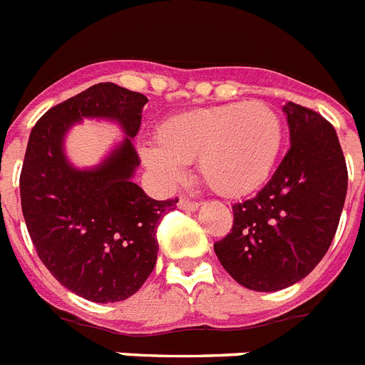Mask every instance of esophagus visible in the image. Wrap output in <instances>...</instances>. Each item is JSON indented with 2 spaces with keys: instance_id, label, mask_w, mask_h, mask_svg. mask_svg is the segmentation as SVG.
Listing matches in <instances>:
<instances>
[{
  "instance_id": "34e87169",
  "label": "esophagus",
  "mask_w": 365,
  "mask_h": 365,
  "mask_svg": "<svg viewBox=\"0 0 365 365\" xmlns=\"http://www.w3.org/2000/svg\"><path fill=\"white\" fill-rule=\"evenodd\" d=\"M179 209L192 210V212H194V210L200 209V203H195V201H190V200H186V197H182V200L179 201Z\"/></svg>"
}]
</instances>
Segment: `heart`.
Segmentation results:
<instances>
[{"instance_id":"obj_1","label":"heart","mask_w":365,"mask_h":365,"mask_svg":"<svg viewBox=\"0 0 365 365\" xmlns=\"http://www.w3.org/2000/svg\"><path fill=\"white\" fill-rule=\"evenodd\" d=\"M284 128L272 106L261 101L201 108L165 119L156 143L143 141L140 158L160 185H177L197 160L205 185L225 197L261 186L282 149Z\"/></svg>"}]
</instances>
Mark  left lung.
Segmentation results:
<instances>
[{
  "label": "left lung",
  "instance_id": "8db88e82",
  "mask_svg": "<svg viewBox=\"0 0 365 365\" xmlns=\"http://www.w3.org/2000/svg\"><path fill=\"white\" fill-rule=\"evenodd\" d=\"M287 155L257 195L233 205L231 233L215 244L220 263L242 287L272 293L306 278L332 244L347 164L334 126L287 102Z\"/></svg>",
  "mask_w": 365,
  "mask_h": 365
}]
</instances>
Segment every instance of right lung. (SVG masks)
I'll use <instances>...</instances> for the list:
<instances>
[{"mask_svg":"<svg viewBox=\"0 0 365 365\" xmlns=\"http://www.w3.org/2000/svg\"><path fill=\"white\" fill-rule=\"evenodd\" d=\"M147 96L96 83L48 110L27 141L20 197L38 257L61 285L98 304L121 302L145 284L158 255L156 225L177 200L156 201L134 182L132 140ZM83 118L115 122L125 138L93 168L66 158L64 138Z\"/></svg>","mask_w":365,"mask_h":365,"instance_id":"add662e5","label":"right lung"}]
</instances>
